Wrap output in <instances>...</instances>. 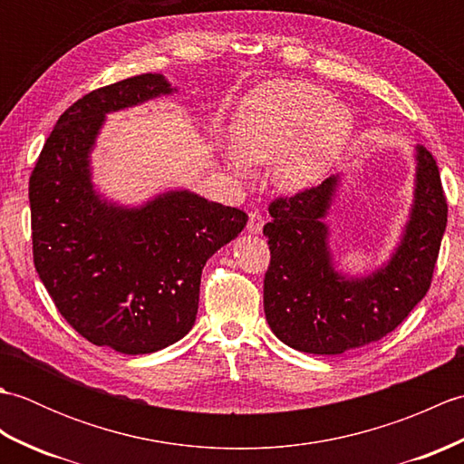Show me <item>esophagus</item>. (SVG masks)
<instances>
[{"mask_svg":"<svg viewBox=\"0 0 464 464\" xmlns=\"http://www.w3.org/2000/svg\"><path fill=\"white\" fill-rule=\"evenodd\" d=\"M263 215L259 211H251L249 213V221H247V231L253 235H259L263 231Z\"/></svg>","mask_w":464,"mask_h":464,"instance_id":"1","label":"esophagus"}]
</instances>
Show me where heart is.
I'll use <instances>...</instances> for the list:
<instances>
[{
    "label": "heart",
    "mask_w": 464,
    "mask_h": 464,
    "mask_svg": "<svg viewBox=\"0 0 464 464\" xmlns=\"http://www.w3.org/2000/svg\"><path fill=\"white\" fill-rule=\"evenodd\" d=\"M353 135V117L331 93L309 82L257 87L231 125L227 167L247 177L251 165L273 163L279 189L299 193L319 183L339 161Z\"/></svg>",
    "instance_id": "1"
}]
</instances>
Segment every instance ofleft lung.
I'll return each instance as SVG.
<instances>
[{"mask_svg":"<svg viewBox=\"0 0 464 464\" xmlns=\"http://www.w3.org/2000/svg\"><path fill=\"white\" fill-rule=\"evenodd\" d=\"M415 199L402 237L382 267L347 277L333 265L324 217L341 183L321 185L269 205L263 227L271 263L265 273L263 304L271 331L289 347L311 354H341L395 331L425 297L442 233L447 199L435 157L417 145Z\"/></svg>","mask_w":464,"mask_h":464,"instance_id":"left-lung-1","label":"left lung"}]
</instances>
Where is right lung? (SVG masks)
I'll use <instances>...</instances> for the list:
<instances>
[{
    "mask_svg": "<svg viewBox=\"0 0 464 464\" xmlns=\"http://www.w3.org/2000/svg\"><path fill=\"white\" fill-rule=\"evenodd\" d=\"M177 92L143 73L83 95L59 117L29 177L34 263L57 311L93 344L147 354L183 339L207 259L247 225L187 189L123 207L95 191L92 151L105 113Z\"/></svg>",
    "mask_w": 464,
    "mask_h": 464,
    "instance_id": "add662e5",
    "label": "right lung"
}]
</instances>
